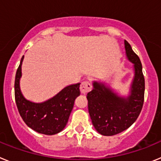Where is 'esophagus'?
Instances as JSON below:
<instances>
[{
    "label": "esophagus",
    "instance_id": "esophagus-1",
    "mask_svg": "<svg viewBox=\"0 0 161 161\" xmlns=\"http://www.w3.org/2000/svg\"><path fill=\"white\" fill-rule=\"evenodd\" d=\"M92 89V85H91L90 82H89L88 80H84L80 84V93H89V91H91Z\"/></svg>",
    "mask_w": 161,
    "mask_h": 161
}]
</instances>
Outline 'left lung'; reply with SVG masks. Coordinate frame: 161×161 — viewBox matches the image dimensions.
<instances>
[{
  "mask_svg": "<svg viewBox=\"0 0 161 161\" xmlns=\"http://www.w3.org/2000/svg\"><path fill=\"white\" fill-rule=\"evenodd\" d=\"M125 49L135 68L130 96L121 97L97 82H93V89L87 94L92 123L102 136H114L126 130L136 122L143 108L145 81L141 61L126 40Z\"/></svg>",
  "mask_w": 161,
  "mask_h": 161,
  "instance_id": "1",
  "label": "left lung"
}]
</instances>
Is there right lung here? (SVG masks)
Segmentation results:
<instances>
[{
  "instance_id": "obj_1",
  "label": "right lung",
  "mask_w": 161,
  "mask_h": 161,
  "mask_svg": "<svg viewBox=\"0 0 161 161\" xmlns=\"http://www.w3.org/2000/svg\"><path fill=\"white\" fill-rule=\"evenodd\" d=\"M18 68L14 82V95L18 112L25 123L38 133L55 135L63 130L68 121L74 102L80 95V83L67 86L56 96L42 103H34L25 99L19 87L22 63Z\"/></svg>"
}]
</instances>
